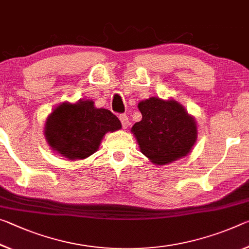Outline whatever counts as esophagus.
<instances>
[{
    "instance_id": "obj_1",
    "label": "esophagus",
    "mask_w": 249,
    "mask_h": 249,
    "mask_svg": "<svg viewBox=\"0 0 249 249\" xmlns=\"http://www.w3.org/2000/svg\"><path fill=\"white\" fill-rule=\"evenodd\" d=\"M120 121L122 123V126H123V128H127L129 126V120H128V117L125 115V114H123V115H120Z\"/></svg>"
}]
</instances>
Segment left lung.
<instances>
[{
  "instance_id": "8db88e82",
  "label": "left lung",
  "mask_w": 249,
  "mask_h": 249,
  "mask_svg": "<svg viewBox=\"0 0 249 249\" xmlns=\"http://www.w3.org/2000/svg\"><path fill=\"white\" fill-rule=\"evenodd\" d=\"M142 121L133 125L141 152L155 165H166L187 156L197 140L195 118L178 102L149 97L141 101Z\"/></svg>"
}]
</instances>
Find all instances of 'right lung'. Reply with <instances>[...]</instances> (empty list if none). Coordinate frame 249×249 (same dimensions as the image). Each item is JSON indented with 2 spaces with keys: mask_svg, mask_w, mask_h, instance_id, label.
Returning a JSON list of instances; mask_svg holds the SVG:
<instances>
[{
  "mask_svg": "<svg viewBox=\"0 0 249 249\" xmlns=\"http://www.w3.org/2000/svg\"><path fill=\"white\" fill-rule=\"evenodd\" d=\"M122 128L118 118L90 100L63 102L46 118L44 136L55 153L70 160H84L95 153L106 133Z\"/></svg>",
  "mask_w": 249,
  "mask_h": 249,
  "instance_id": "obj_1",
  "label": "right lung"
}]
</instances>
